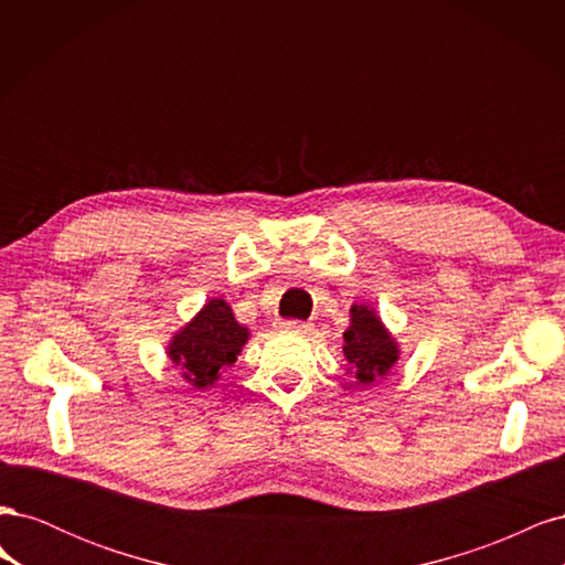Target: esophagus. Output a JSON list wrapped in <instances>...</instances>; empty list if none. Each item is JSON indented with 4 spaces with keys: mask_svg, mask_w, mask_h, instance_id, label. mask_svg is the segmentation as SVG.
I'll return each mask as SVG.
<instances>
[{
    "mask_svg": "<svg viewBox=\"0 0 565 565\" xmlns=\"http://www.w3.org/2000/svg\"><path fill=\"white\" fill-rule=\"evenodd\" d=\"M280 328L285 332H299V334H309L313 330L311 322H301V320H285L280 322Z\"/></svg>",
    "mask_w": 565,
    "mask_h": 565,
    "instance_id": "1",
    "label": "esophagus"
}]
</instances>
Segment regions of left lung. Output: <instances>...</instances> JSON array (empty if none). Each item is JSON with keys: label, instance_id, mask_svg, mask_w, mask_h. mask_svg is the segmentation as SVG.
Wrapping results in <instances>:
<instances>
[{"label": "left lung", "instance_id": "obj_1", "mask_svg": "<svg viewBox=\"0 0 565 565\" xmlns=\"http://www.w3.org/2000/svg\"><path fill=\"white\" fill-rule=\"evenodd\" d=\"M344 355L361 384L384 380L398 361V344L380 316L365 303L351 306V324L344 332Z\"/></svg>", "mask_w": 565, "mask_h": 565}]
</instances>
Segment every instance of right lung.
Instances as JSON below:
<instances>
[{
  "instance_id": "obj_1",
  "label": "right lung",
  "mask_w": 565,
  "mask_h": 565,
  "mask_svg": "<svg viewBox=\"0 0 565 565\" xmlns=\"http://www.w3.org/2000/svg\"><path fill=\"white\" fill-rule=\"evenodd\" d=\"M249 330L235 320L224 299H210L202 311L181 328L167 347V355L195 388H207L218 380L221 367L233 365L247 344Z\"/></svg>"
}]
</instances>
